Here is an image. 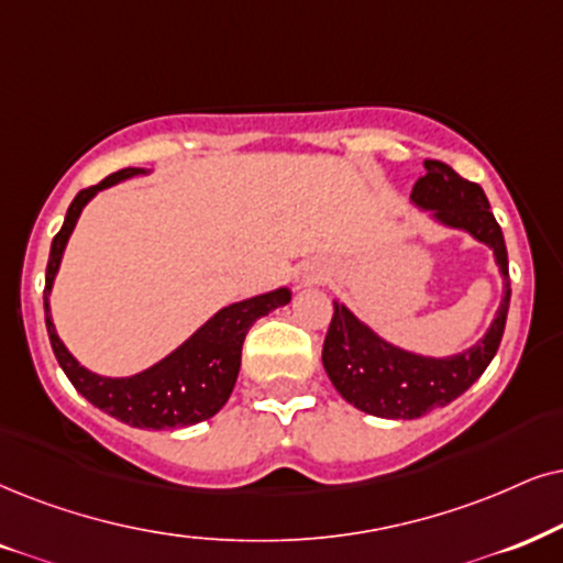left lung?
Masks as SVG:
<instances>
[{"label":"left lung","instance_id":"8db88e82","mask_svg":"<svg viewBox=\"0 0 563 563\" xmlns=\"http://www.w3.org/2000/svg\"><path fill=\"white\" fill-rule=\"evenodd\" d=\"M423 166L426 176L416 181L410 199L421 210H431L441 225L467 231L475 241L494 249V260L504 277V298L478 343L446 358L418 355L387 343L347 306L334 301L322 347L327 376L353 408L400 421H412L433 408H444L478 382L499 351L511 296L507 244L490 212L486 191L475 181L462 179L446 163L426 161Z\"/></svg>","mask_w":563,"mask_h":563}]
</instances>
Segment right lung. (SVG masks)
Masks as SVG:
<instances>
[{"instance_id":"right-lung-1","label":"right lung","mask_w":563,"mask_h":563,"mask_svg":"<svg viewBox=\"0 0 563 563\" xmlns=\"http://www.w3.org/2000/svg\"><path fill=\"white\" fill-rule=\"evenodd\" d=\"M140 174H147V170H117V174L106 176L96 187L82 189L73 199V205H69L62 231L52 241V254H48L46 265V330L62 372L75 384L77 393L96 405L98 410L109 412L111 418L130 423L134 429H179V426L208 421L229 402L241 368V347H244L249 327L257 322L260 317L277 309V306H286L290 301V290L277 288L269 290V294L225 306V309H220L216 317H210L208 322L199 327L187 343H181L158 364L134 376L113 379V376L92 374L80 366V361L64 347L59 334H56L52 311H48V294H52L54 277L59 273L64 246L73 236L77 218H80L85 205L101 189H109L113 184Z\"/></svg>"}]
</instances>
